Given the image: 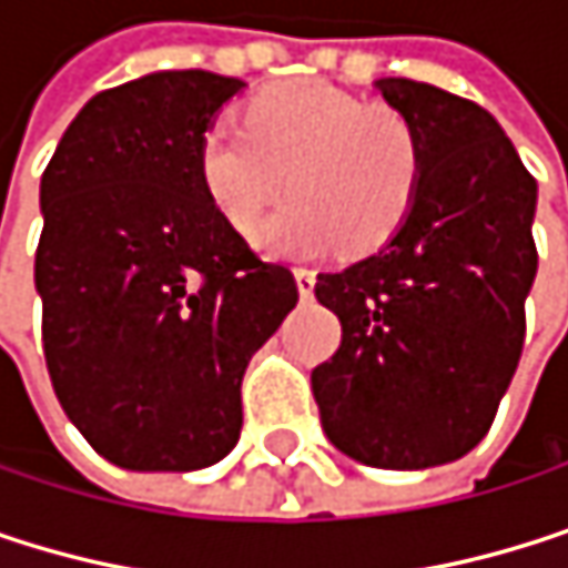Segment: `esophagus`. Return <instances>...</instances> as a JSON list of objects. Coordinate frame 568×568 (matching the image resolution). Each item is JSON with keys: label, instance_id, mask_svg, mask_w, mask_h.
Listing matches in <instances>:
<instances>
[{"label": "esophagus", "instance_id": "esophagus-1", "mask_svg": "<svg viewBox=\"0 0 568 568\" xmlns=\"http://www.w3.org/2000/svg\"><path fill=\"white\" fill-rule=\"evenodd\" d=\"M296 286H300V296L310 300L313 290H316V272L313 268H296Z\"/></svg>", "mask_w": 568, "mask_h": 568}]
</instances>
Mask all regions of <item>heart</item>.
Instances as JSON below:
<instances>
[{
	"label": "heart",
	"mask_w": 568,
	"mask_h": 568,
	"mask_svg": "<svg viewBox=\"0 0 568 568\" xmlns=\"http://www.w3.org/2000/svg\"><path fill=\"white\" fill-rule=\"evenodd\" d=\"M199 179L215 212L242 235L290 189L258 242L278 255L343 245L366 255L406 222L423 179V135L386 102L313 79L275 82L245 109V129L215 122L199 142Z\"/></svg>",
	"instance_id": "heart-1"
}]
</instances>
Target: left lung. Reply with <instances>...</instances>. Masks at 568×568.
Returning <instances> with one entry per match:
<instances>
[{"label":"left lung","instance_id":"8db88e82","mask_svg":"<svg viewBox=\"0 0 568 568\" xmlns=\"http://www.w3.org/2000/svg\"><path fill=\"white\" fill-rule=\"evenodd\" d=\"M376 89L423 135V179L403 229L316 300L343 323L313 396L336 449L376 469H429L476 449L516 376L536 179L476 102L413 79Z\"/></svg>","mask_w":568,"mask_h":568}]
</instances>
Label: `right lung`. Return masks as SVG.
I'll use <instances>...</instances> for the list:
<instances>
[{
  "label": "right lung",
  "instance_id": "obj_1",
  "mask_svg": "<svg viewBox=\"0 0 568 568\" xmlns=\"http://www.w3.org/2000/svg\"><path fill=\"white\" fill-rule=\"evenodd\" d=\"M245 82L152 72L92 95L39 185L36 290L52 389L109 463L192 473L232 453L252 353L300 303L215 212L199 142Z\"/></svg>",
  "mask_w": 568,
  "mask_h": 568
}]
</instances>
